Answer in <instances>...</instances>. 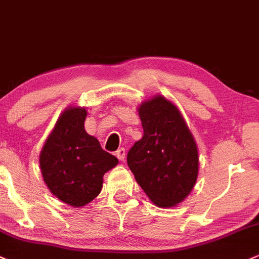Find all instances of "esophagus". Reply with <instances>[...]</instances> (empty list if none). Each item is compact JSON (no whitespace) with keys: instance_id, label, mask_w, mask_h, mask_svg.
I'll return each mask as SVG.
<instances>
[{"instance_id":"esophagus-1","label":"esophagus","mask_w":259,"mask_h":259,"mask_svg":"<svg viewBox=\"0 0 259 259\" xmlns=\"http://www.w3.org/2000/svg\"><path fill=\"white\" fill-rule=\"evenodd\" d=\"M116 157H118L119 161H124L125 160V150L124 149H119L118 151L115 152Z\"/></svg>"}]
</instances>
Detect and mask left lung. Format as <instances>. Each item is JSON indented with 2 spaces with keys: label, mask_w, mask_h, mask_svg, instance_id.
<instances>
[{
  "label": "left lung",
  "mask_w": 259,
  "mask_h": 259,
  "mask_svg": "<svg viewBox=\"0 0 259 259\" xmlns=\"http://www.w3.org/2000/svg\"><path fill=\"white\" fill-rule=\"evenodd\" d=\"M138 113L144 135L127 152V166L156 206L172 208L195 186L197 143L180 109L163 96L144 101Z\"/></svg>",
  "instance_id": "1"
}]
</instances>
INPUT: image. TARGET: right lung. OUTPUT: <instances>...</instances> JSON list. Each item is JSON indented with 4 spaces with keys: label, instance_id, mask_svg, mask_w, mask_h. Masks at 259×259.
Segmentation results:
<instances>
[{
    "label": "right lung",
    "instance_id": "right-lung-1",
    "mask_svg": "<svg viewBox=\"0 0 259 259\" xmlns=\"http://www.w3.org/2000/svg\"><path fill=\"white\" fill-rule=\"evenodd\" d=\"M87 110L70 106L45 140L39 163L42 180L59 200L81 208L101 193L103 176L118 164L95 136L84 130Z\"/></svg>",
    "mask_w": 259,
    "mask_h": 259
}]
</instances>
